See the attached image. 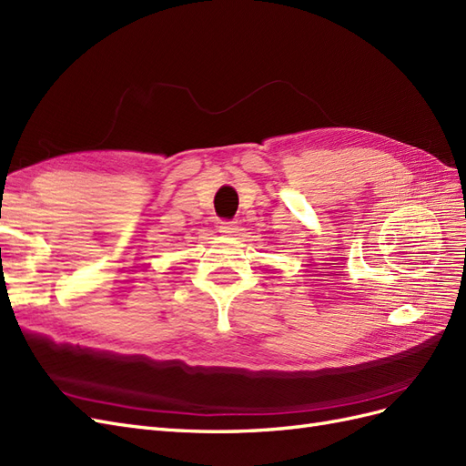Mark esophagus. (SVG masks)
Masks as SVG:
<instances>
[{"instance_id": "1", "label": "esophagus", "mask_w": 466, "mask_h": 466, "mask_svg": "<svg viewBox=\"0 0 466 466\" xmlns=\"http://www.w3.org/2000/svg\"><path fill=\"white\" fill-rule=\"evenodd\" d=\"M238 231L237 221H221L219 223V233L223 235H235Z\"/></svg>"}]
</instances>
